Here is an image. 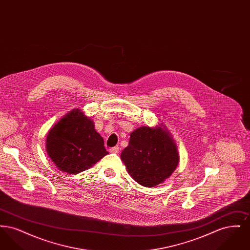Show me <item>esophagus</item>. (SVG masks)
I'll list each match as a JSON object with an SVG mask.
<instances>
[{
  "mask_svg": "<svg viewBox=\"0 0 250 250\" xmlns=\"http://www.w3.org/2000/svg\"><path fill=\"white\" fill-rule=\"evenodd\" d=\"M109 152L111 154H118L119 153V147L118 146H115V147H112L109 149Z\"/></svg>",
  "mask_w": 250,
  "mask_h": 250,
  "instance_id": "34e87169",
  "label": "esophagus"
}]
</instances>
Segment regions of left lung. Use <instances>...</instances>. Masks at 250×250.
<instances>
[{
	"label": "left lung",
	"mask_w": 250,
	"mask_h": 250,
	"mask_svg": "<svg viewBox=\"0 0 250 250\" xmlns=\"http://www.w3.org/2000/svg\"><path fill=\"white\" fill-rule=\"evenodd\" d=\"M179 158L177 145L162 123L135 129L121 153L129 175L145 188L166 181L178 166Z\"/></svg>",
	"instance_id": "1"
}]
</instances>
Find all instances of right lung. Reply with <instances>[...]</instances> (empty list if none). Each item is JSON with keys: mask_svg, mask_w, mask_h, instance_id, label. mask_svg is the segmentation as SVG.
Wrapping results in <instances>:
<instances>
[{"mask_svg": "<svg viewBox=\"0 0 250 250\" xmlns=\"http://www.w3.org/2000/svg\"><path fill=\"white\" fill-rule=\"evenodd\" d=\"M46 150L57 168L69 174L92 167L108 154L94 121L80 108L72 109L49 129Z\"/></svg>", "mask_w": 250, "mask_h": 250, "instance_id": "add662e5", "label": "right lung"}]
</instances>
